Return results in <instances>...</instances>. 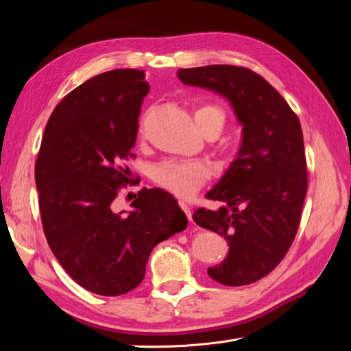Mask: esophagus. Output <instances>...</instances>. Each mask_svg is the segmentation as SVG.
<instances>
[{"mask_svg":"<svg viewBox=\"0 0 351 351\" xmlns=\"http://www.w3.org/2000/svg\"><path fill=\"white\" fill-rule=\"evenodd\" d=\"M178 204H180V206H182V209L186 212V215H187L189 221H192V209H190V206L186 204L184 200H180Z\"/></svg>","mask_w":351,"mask_h":351,"instance_id":"34e87169","label":"esophagus"}]
</instances>
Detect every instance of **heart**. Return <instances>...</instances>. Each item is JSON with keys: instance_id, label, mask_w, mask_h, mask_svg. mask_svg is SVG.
Instances as JSON below:
<instances>
[{"instance_id": "heart-1", "label": "heart", "mask_w": 351, "mask_h": 351, "mask_svg": "<svg viewBox=\"0 0 351 351\" xmlns=\"http://www.w3.org/2000/svg\"><path fill=\"white\" fill-rule=\"evenodd\" d=\"M193 119L197 129L204 134L218 136L226 125V112L214 104L197 105L193 111ZM209 176L210 171L205 164L180 159H168L158 164L152 171V177L159 186L183 197L196 193Z\"/></svg>"}]
</instances>
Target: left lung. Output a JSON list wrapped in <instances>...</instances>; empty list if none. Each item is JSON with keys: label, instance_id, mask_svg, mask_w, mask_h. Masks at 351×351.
<instances>
[{"label": "left lung", "instance_id": "1", "mask_svg": "<svg viewBox=\"0 0 351 351\" xmlns=\"http://www.w3.org/2000/svg\"><path fill=\"white\" fill-rule=\"evenodd\" d=\"M177 76L226 98L243 125L234 161L205 195L221 206L193 214L199 227L230 244L208 275L231 287L259 281L282 261L300 224L307 190L300 121L278 90L249 69L214 64L180 69Z\"/></svg>", "mask_w": 351, "mask_h": 351}]
</instances>
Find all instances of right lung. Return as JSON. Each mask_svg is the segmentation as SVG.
Instances as JSON below:
<instances>
[{
	"instance_id": "obj_1",
	"label": "right lung",
	"mask_w": 351,
	"mask_h": 351,
	"mask_svg": "<svg viewBox=\"0 0 351 351\" xmlns=\"http://www.w3.org/2000/svg\"><path fill=\"white\" fill-rule=\"evenodd\" d=\"M149 92L145 71L98 74L61 99L47 123L35 165L39 210L49 247L83 289L120 295L136 289L158 243L187 227L162 189L137 192L132 210L117 212L123 165L136 143L137 119Z\"/></svg>"
}]
</instances>
